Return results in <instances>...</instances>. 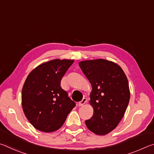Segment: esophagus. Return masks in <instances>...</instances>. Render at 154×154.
Returning <instances> with one entry per match:
<instances>
[{
	"mask_svg": "<svg viewBox=\"0 0 154 154\" xmlns=\"http://www.w3.org/2000/svg\"><path fill=\"white\" fill-rule=\"evenodd\" d=\"M86 102H87V98H83L82 99V101H80V102H79V103H78V106H83Z\"/></svg>",
	"mask_w": 154,
	"mask_h": 154,
	"instance_id": "1",
	"label": "esophagus"
}]
</instances>
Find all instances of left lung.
I'll list each match as a JSON object with an SVG mask.
<instances>
[{"label":"left lung","instance_id":"left-lung-1","mask_svg":"<svg viewBox=\"0 0 154 154\" xmlns=\"http://www.w3.org/2000/svg\"><path fill=\"white\" fill-rule=\"evenodd\" d=\"M79 66L92 84L93 116L85 123L90 131L105 135L118 126L130 100L128 79L122 68L104 59L82 61Z\"/></svg>","mask_w":154,"mask_h":154}]
</instances>
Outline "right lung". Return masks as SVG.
<instances>
[{
  "mask_svg": "<svg viewBox=\"0 0 154 154\" xmlns=\"http://www.w3.org/2000/svg\"><path fill=\"white\" fill-rule=\"evenodd\" d=\"M73 62V60H52L28 75L22 88V105L36 129L45 132L58 130L76 105L60 86L62 77Z\"/></svg>",
  "mask_w": 154,
  "mask_h": 154,
  "instance_id": "obj_1",
  "label": "right lung"
}]
</instances>
